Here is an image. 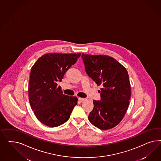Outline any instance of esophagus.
Listing matches in <instances>:
<instances>
[{
  "instance_id": "esophagus-1",
  "label": "esophagus",
  "mask_w": 161,
  "mask_h": 161,
  "mask_svg": "<svg viewBox=\"0 0 161 161\" xmlns=\"http://www.w3.org/2000/svg\"><path fill=\"white\" fill-rule=\"evenodd\" d=\"M78 100L80 103L84 102V101L86 100V98H83L79 97L78 98Z\"/></svg>"
}]
</instances>
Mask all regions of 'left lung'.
Segmentation results:
<instances>
[{
  "label": "left lung",
  "instance_id": "8db88e82",
  "mask_svg": "<svg viewBox=\"0 0 161 161\" xmlns=\"http://www.w3.org/2000/svg\"><path fill=\"white\" fill-rule=\"evenodd\" d=\"M88 75L102 88L100 100H93L88 120L101 130H108L121 122L129 104L131 91L126 69L107 55L82 54Z\"/></svg>",
  "mask_w": 161,
  "mask_h": 161
}]
</instances>
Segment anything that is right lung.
Masks as SVG:
<instances>
[{
  "mask_svg": "<svg viewBox=\"0 0 161 161\" xmlns=\"http://www.w3.org/2000/svg\"><path fill=\"white\" fill-rule=\"evenodd\" d=\"M78 54L49 53L41 57L31 68L28 86L31 107L39 122L51 127L67 122L78 98L64 94L57 86Z\"/></svg>",
  "mask_w": 161,
  "mask_h": 161,
  "instance_id": "1",
  "label": "right lung"
}]
</instances>
